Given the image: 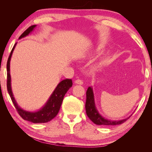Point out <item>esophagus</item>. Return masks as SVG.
<instances>
[{
    "label": "esophagus",
    "mask_w": 152,
    "mask_h": 152,
    "mask_svg": "<svg viewBox=\"0 0 152 152\" xmlns=\"http://www.w3.org/2000/svg\"><path fill=\"white\" fill-rule=\"evenodd\" d=\"M75 82L76 83H77V84H80V85H82L83 83V82L82 81V80H80V79H77L75 80Z\"/></svg>",
    "instance_id": "esophagus-1"
}]
</instances>
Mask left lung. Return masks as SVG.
Wrapping results in <instances>:
<instances>
[{
    "label": "left lung",
    "mask_w": 152,
    "mask_h": 152,
    "mask_svg": "<svg viewBox=\"0 0 152 152\" xmlns=\"http://www.w3.org/2000/svg\"><path fill=\"white\" fill-rule=\"evenodd\" d=\"M86 111L87 115L91 120L96 125H119L124 123L127 119H122L119 121H111L106 119L99 114L96 109L95 104L94 95H93V89L89 87L86 91Z\"/></svg>",
    "instance_id": "8db88e82"
}]
</instances>
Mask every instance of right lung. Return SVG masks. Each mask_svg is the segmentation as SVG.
<instances>
[{"label":"right lung","mask_w":152,"mask_h":152,"mask_svg":"<svg viewBox=\"0 0 152 152\" xmlns=\"http://www.w3.org/2000/svg\"><path fill=\"white\" fill-rule=\"evenodd\" d=\"M37 25H34L28 27L26 31H25L23 34L19 37V38H23L27 36L31 32L33 31L34 28L36 27ZM13 47L11 51V53L10 54L8 59L7 61V90L10 95V96L12 99V102L14 103L15 109L17 110V112L21 117L25 119V120L28 121L34 124H42V123H47L51 121L53 119L59 112L61 104H62L63 100L64 95L66 94L68 90L72 86V82L71 79H66L61 81L59 84L56 87V89L54 90L52 94L50 96V97L48 99V102L46 103L42 108H41L40 110L35 112H31L25 111L24 110L21 108L16 102L15 100L13 95L11 88V77L10 74V62L11 57L13 51H14L15 45Z\"/></svg>","instance_id":"right-lung-1"}]
</instances>
